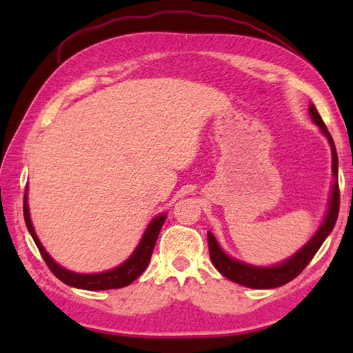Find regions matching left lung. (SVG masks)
Segmentation results:
<instances>
[{"label": "left lung", "instance_id": "1", "mask_svg": "<svg viewBox=\"0 0 353 353\" xmlns=\"http://www.w3.org/2000/svg\"><path fill=\"white\" fill-rule=\"evenodd\" d=\"M310 115H312L313 121L321 128L322 134L327 137L328 143L332 146V155H333V176H334V183L332 190V198H330V207H328L327 216L324 223L319 227V230L316 232V235L310 240L305 246H303L296 255H292L290 260L283 261L282 265L272 266V268H256L250 265H244V263L236 261L230 256H227L221 248L218 246L214 236L208 232V250H210V259L216 270L223 274L232 282L240 283L244 286H249V288H256V290H266V288H277V286H282L285 283L291 282L292 279H296L299 274L305 270L307 265L318 252L322 243L325 241L328 234L333 230L334 223L338 219L339 213V185H338V154L336 148H334V143L332 135L328 134L325 123L322 121L319 112L316 110L313 104H310Z\"/></svg>", "mask_w": 353, "mask_h": 353}]
</instances>
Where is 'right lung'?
I'll return each instance as SVG.
<instances>
[{
	"label": "right lung",
	"mask_w": 353,
	"mask_h": 353,
	"mask_svg": "<svg viewBox=\"0 0 353 353\" xmlns=\"http://www.w3.org/2000/svg\"><path fill=\"white\" fill-rule=\"evenodd\" d=\"M28 198L25 193V202H23V214H25V221L28 225L29 234H31L34 243L37 244L40 255L43 256L45 263L50 268L51 272L54 276L62 280L63 283L70 286H74V288L81 290H90V291H101V290H115V288H123V286H128L134 282L135 279H139L143 271L146 270L149 265V260H151L152 250L155 246V241H157L160 229L166 219V214H160L155 219L151 221L145 236L141 238L139 248L135 249V252L129 256L128 261H124L121 266L115 268L112 271H105L101 274H77L63 270L57 265V263L51 259L50 255L46 254V250L41 246L37 235H35L34 227L31 223V218H29V208H28Z\"/></svg>",
	"instance_id": "1"
}]
</instances>
